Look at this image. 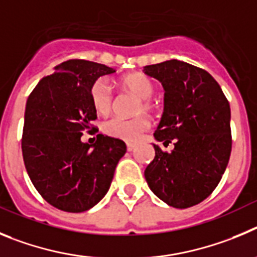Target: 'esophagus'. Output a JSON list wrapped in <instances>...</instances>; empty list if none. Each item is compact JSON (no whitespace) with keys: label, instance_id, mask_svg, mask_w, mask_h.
<instances>
[{"label":"esophagus","instance_id":"34e87169","mask_svg":"<svg viewBox=\"0 0 257 257\" xmlns=\"http://www.w3.org/2000/svg\"><path fill=\"white\" fill-rule=\"evenodd\" d=\"M126 150H128L129 152L134 151V150H136V145H133V143H126Z\"/></svg>","mask_w":257,"mask_h":257}]
</instances>
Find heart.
<instances>
[{"label":"heart","mask_w":257,"mask_h":257,"mask_svg":"<svg viewBox=\"0 0 257 257\" xmlns=\"http://www.w3.org/2000/svg\"><path fill=\"white\" fill-rule=\"evenodd\" d=\"M123 88L133 93L140 98V102L136 106V114H141L143 111H151L154 108V103L151 97L155 93V84L149 77L143 74H131L120 80ZM89 97L93 108L98 114L106 115L111 111L114 105V91L107 79L100 78L92 84L89 89ZM150 128L149 117L141 116L134 119H124V117H111L103 123L102 129L110 137L125 142H136L138 138Z\"/></svg>","instance_id":"obj_1"}]
</instances>
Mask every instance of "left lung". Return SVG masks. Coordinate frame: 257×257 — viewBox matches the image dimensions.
Segmentation results:
<instances>
[{"label":"left lung","mask_w":257,"mask_h":257,"mask_svg":"<svg viewBox=\"0 0 257 257\" xmlns=\"http://www.w3.org/2000/svg\"><path fill=\"white\" fill-rule=\"evenodd\" d=\"M145 74L163 84L164 112L154 137L155 159L145 170L150 189L177 209L195 206L211 195L232 151L230 106L218 82L203 69L179 60L147 65Z\"/></svg>","instance_id":"8db88e82"}]
</instances>
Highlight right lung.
Returning <instances> with one entry per match:
<instances>
[{"label": "right lung", "instance_id": "1", "mask_svg": "<svg viewBox=\"0 0 257 257\" xmlns=\"http://www.w3.org/2000/svg\"><path fill=\"white\" fill-rule=\"evenodd\" d=\"M115 71L69 60L39 80L28 97L22 140L25 169L39 195L62 211L83 212L100 202L126 152L123 141L103 134H97L93 145L80 140L97 119L92 84Z\"/></svg>", "mask_w": 257, "mask_h": 257}]
</instances>
